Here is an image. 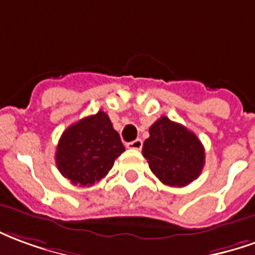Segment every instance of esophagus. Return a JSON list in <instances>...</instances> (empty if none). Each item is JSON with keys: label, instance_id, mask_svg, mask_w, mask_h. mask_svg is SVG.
Returning a JSON list of instances; mask_svg holds the SVG:
<instances>
[{"label": "esophagus", "instance_id": "obj_1", "mask_svg": "<svg viewBox=\"0 0 255 255\" xmlns=\"http://www.w3.org/2000/svg\"><path fill=\"white\" fill-rule=\"evenodd\" d=\"M126 147L130 148V149H141L142 147L141 138H136V140H133V141L128 142V144H126Z\"/></svg>", "mask_w": 255, "mask_h": 255}]
</instances>
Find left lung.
Wrapping results in <instances>:
<instances>
[{
    "mask_svg": "<svg viewBox=\"0 0 255 255\" xmlns=\"http://www.w3.org/2000/svg\"><path fill=\"white\" fill-rule=\"evenodd\" d=\"M142 155L151 171L169 187L188 185L205 166V148L196 134L167 117H160L149 128Z\"/></svg>",
    "mask_w": 255,
    "mask_h": 255,
    "instance_id": "8db88e82",
    "label": "left lung"
}]
</instances>
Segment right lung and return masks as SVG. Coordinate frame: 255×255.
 I'll list each match as a JSON object with an SVG mask.
<instances>
[{"instance_id": "obj_1", "label": "right lung", "mask_w": 255, "mask_h": 255, "mask_svg": "<svg viewBox=\"0 0 255 255\" xmlns=\"http://www.w3.org/2000/svg\"><path fill=\"white\" fill-rule=\"evenodd\" d=\"M125 147L104 111L67 128L56 149V165L74 185L90 187L113 169Z\"/></svg>"}]
</instances>
